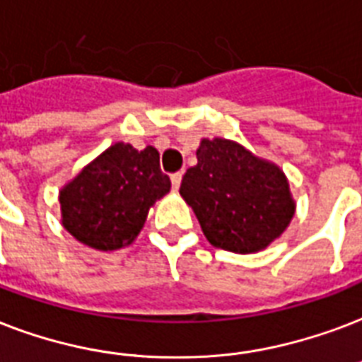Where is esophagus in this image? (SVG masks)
Masks as SVG:
<instances>
[{
	"label": "esophagus",
	"mask_w": 362,
	"mask_h": 362,
	"mask_svg": "<svg viewBox=\"0 0 362 362\" xmlns=\"http://www.w3.org/2000/svg\"><path fill=\"white\" fill-rule=\"evenodd\" d=\"M170 182H173V187L178 189L180 187V182H182V173H175V175H170Z\"/></svg>",
	"instance_id": "obj_1"
}]
</instances>
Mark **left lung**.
Instances as JSON below:
<instances>
[{
    "label": "left lung",
    "mask_w": 362,
    "mask_h": 362,
    "mask_svg": "<svg viewBox=\"0 0 362 362\" xmlns=\"http://www.w3.org/2000/svg\"><path fill=\"white\" fill-rule=\"evenodd\" d=\"M180 195L209 243L237 255L266 248L294 216L279 167L224 138L201 142L197 165L182 176Z\"/></svg>",
    "instance_id": "1"
}]
</instances>
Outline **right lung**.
<instances>
[{
  "label": "right lung",
  "instance_id": "add662e5",
  "mask_svg": "<svg viewBox=\"0 0 362 362\" xmlns=\"http://www.w3.org/2000/svg\"><path fill=\"white\" fill-rule=\"evenodd\" d=\"M169 189L156 148L117 142L60 192L62 224L83 245L117 250L136 239L150 206Z\"/></svg>",
  "mask_w": 362,
  "mask_h": 362
}]
</instances>
